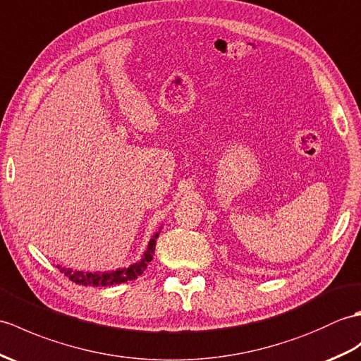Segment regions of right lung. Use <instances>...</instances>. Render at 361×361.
<instances>
[{
    "instance_id": "right-lung-1",
    "label": "right lung",
    "mask_w": 361,
    "mask_h": 361,
    "mask_svg": "<svg viewBox=\"0 0 361 361\" xmlns=\"http://www.w3.org/2000/svg\"><path fill=\"white\" fill-rule=\"evenodd\" d=\"M160 231L153 236L151 239L147 252L143 253V258L133 264L130 267L125 269H117L113 271H95V274H85V271H72L71 269H60L61 274H65L72 283L80 284V286H92V287H106V286H114V284H122V283H128L133 281L137 276H140L145 269L148 267V264L153 259V255L156 250V239L159 238Z\"/></svg>"
}]
</instances>
